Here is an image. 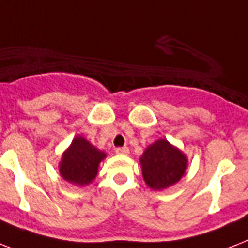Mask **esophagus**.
<instances>
[{"label": "esophagus", "mask_w": 248, "mask_h": 248, "mask_svg": "<svg viewBox=\"0 0 248 248\" xmlns=\"http://www.w3.org/2000/svg\"><path fill=\"white\" fill-rule=\"evenodd\" d=\"M116 153L117 155H127L128 153H130V151H128V148L124 147V148H117L116 149Z\"/></svg>", "instance_id": "esophagus-1"}]
</instances>
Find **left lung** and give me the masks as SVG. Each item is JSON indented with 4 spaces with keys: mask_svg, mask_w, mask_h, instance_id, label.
<instances>
[{
    "mask_svg": "<svg viewBox=\"0 0 248 248\" xmlns=\"http://www.w3.org/2000/svg\"><path fill=\"white\" fill-rule=\"evenodd\" d=\"M140 166L145 184L153 190H163L179 183L184 176L188 157L169 140L161 138L144 151Z\"/></svg>",
    "mask_w": 248,
    "mask_h": 248,
    "instance_id": "1",
    "label": "left lung"
}]
</instances>
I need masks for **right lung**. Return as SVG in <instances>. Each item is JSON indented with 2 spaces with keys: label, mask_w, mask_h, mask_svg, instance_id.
<instances>
[{
  "label": "right lung",
  "mask_w": 248,
  "mask_h": 248,
  "mask_svg": "<svg viewBox=\"0 0 248 248\" xmlns=\"http://www.w3.org/2000/svg\"><path fill=\"white\" fill-rule=\"evenodd\" d=\"M105 157L107 153L93 147L82 135H77L63 152L59 162L60 176L73 185L86 186L95 180L99 165Z\"/></svg>",
  "instance_id": "obj_1"
}]
</instances>
